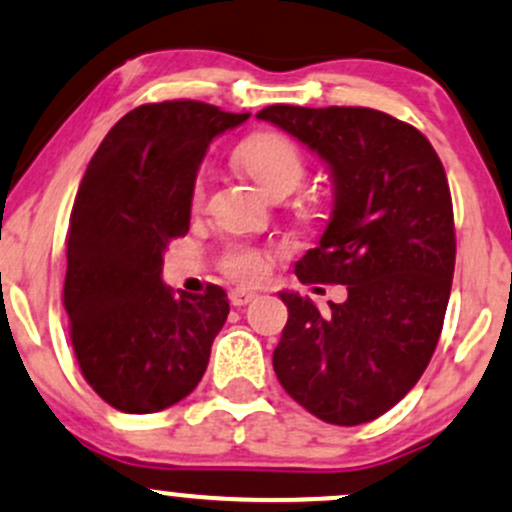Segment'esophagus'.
Returning a JSON list of instances; mask_svg holds the SVG:
<instances>
[{"instance_id": "obj_1", "label": "esophagus", "mask_w": 512, "mask_h": 512, "mask_svg": "<svg viewBox=\"0 0 512 512\" xmlns=\"http://www.w3.org/2000/svg\"><path fill=\"white\" fill-rule=\"evenodd\" d=\"M256 298V293H251V291H241V288H236V291H231L229 293V303L231 305H236V308H241V305H246V303H251V300Z\"/></svg>"}]
</instances>
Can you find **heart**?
I'll return each mask as SVG.
<instances>
[{"label": "heart", "mask_w": 512, "mask_h": 512, "mask_svg": "<svg viewBox=\"0 0 512 512\" xmlns=\"http://www.w3.org/2000/svg\"><path fill=\"white\" fill-rule=\"evenodd\" d=\"M239 160L244 170L261 184L266 192H291L303 182L308 162H305V152L300 145L288 135L278 133H261L249 138L241 145ZM204 189H207V175L199 172L192 187V204L199 207L204 199ZM221 271L229 278L241 283H256L266 276L271 254L266 249L246 244H229L221 251Z\"/></svg>", "instance_id": "heart-1"}]
</instances>
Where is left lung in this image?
Listing matches in <instances>:
<instances>
[{"mask_svg": "<svg viewBox=\"0 0 512 512\" xmlns=\"http://www.w3.org/2000/svg\"><path fill=\"white\" fill-rule=\"evenodd\" d=\"M258 118L333 172V217L295 276L347 286L325 313L281 293L288 323L273 370L318 419L365 424L419 382L444 328L456 263L449 179L431 142L382 110L268 105Z\"/></svg>", "mask_w": 512, "mask_h": 512, "instance_id": "8db88e82", "label": "left lung"}]
</instances>
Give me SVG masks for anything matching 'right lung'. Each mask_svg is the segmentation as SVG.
I'll return each mask as SVG.
<instances>
[{
    "label": "right lung",
    "instance_id": "obj_1",
    "mask_svg": "<svg viewBox=\"0 0 512 512\" xmlns=\"http://www.w3.org/2000/svg\"><path fill=\"white\" fill-rule=\"evenodd\" d=\"M246 118L199 100L147 103L88 162L68 224L63 308L83 377L118 412L172 407L207 372L229 300L219 286L172 293L162 254L189 231L209 142Z\"/></svg>",
    "mask_w": 512,
    "mask_h": 512
}]
</instances>
